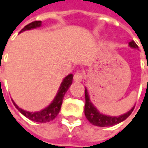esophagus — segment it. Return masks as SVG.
<instances>
[{
	"mask_svg": "<svg viewBox=\"0 0 148 148\" xmlns=\"http://www.w3.org/2000/svg\"><path fill=\"white\" fill-rule=\"evenodd\" d=\"M84 78V74L81 71H78L76 72L74 75V80L76 82H80Z\"/></svg>",
	"mask_w": 148,
	"mask_h": 148,
	"instance_id": "obj_1",
	"label": "esophagus"
}]
</instances>
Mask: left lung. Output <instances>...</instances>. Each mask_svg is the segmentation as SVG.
<instances>
[{"instance_id":"left-lung-1","label":"left lung","mask_w":148,"mask_h":148,"mask_svg":"<svg viewBox=\"0 0 148 148\" xmlns=\"http://www.w3.org/2000/svg\"><path fill=\"white\" fill-rule=\"evenodd\" d=\"M129 46L132 48H137L138 46L136 45V43L134 41H131L129 42ZM148 69V68H147ZM84 95H85V106H84V115L87 118V120L93 124L94 126H111L114 125H116L118 123L123 121L124 120H126L128 117L132 112L133 111L134 107L131 109L128 112H126V114L121 115L120 116H105L100 113L96 108L92 105V103L90 100L89 97V94L87 90L85 89L84 90Z\"/></svg>"}]
</instances>
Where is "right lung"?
I'll return each mask as SVG.
<instances>
[{"instance_id":"add662e5","label":"right lung","mask_w":148,"mask_h":148,"mask_svg":"<svg viewBox=\"0 0 148 148\" xmlns=\"http://www.w3.org/2000/svg\"><path fill=\"white\" fill-rule=\"evenodd\" d=\"M40 26H41V21H35V22H31L29 24H27V26H25L21 32L36 28V27H38ZM72 82H73V74H69L63 80V82L61 84V86L59 88L58 93L57 94L56 97L54 98L53 101L48 106V107L42 110L41 111H38V112L26 111L22 109L19 108L13 102L14 106L24 116L28 118L29 120L32 121L40 122V123H46V122H48L50 121H53L58 116V114L59 113L64 95H65L67 90H69V88L71 85Z\"/></svg>"}]
</instances>
